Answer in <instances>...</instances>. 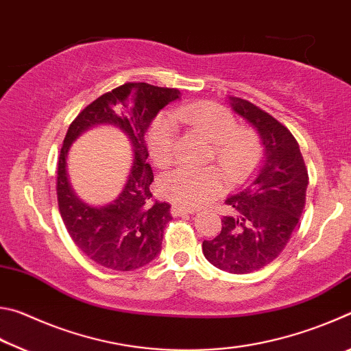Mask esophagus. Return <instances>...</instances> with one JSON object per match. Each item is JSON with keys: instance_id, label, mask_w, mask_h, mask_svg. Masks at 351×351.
I'll list each match as a JSON object with an SVG mask.
<instances>
[{"instance_id": "1", "label": "esophagus", "mask_w": 351, "mask_h": 351, "mask_svg": "<svg viewBox=\"0 0 351 351\" xmlns=\"http://www.w3.org/2000/svg\"><path fill=\"white\" fill-rule=\"evenodd\" d=\"M171 215L173 217H182V215H190V213H195L197 210L193 209V207H182V206H176L173 204L171 206Z\"/></svg>"}]
</instances>
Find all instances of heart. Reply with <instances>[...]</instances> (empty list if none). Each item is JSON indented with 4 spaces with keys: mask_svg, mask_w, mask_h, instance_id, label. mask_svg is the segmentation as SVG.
Returning <instances> with one entry per match:
<instances>
[{
    "mask_svg": "<svg viewBox=\"0 0 351 351\" xmlns=\"http://www.w3.org/2000/svg\"><path fill=\"white\" fill-rule=\"evenodd\" d=\"M176 122L187 123L212 142L210 158L230 181L246 180L257 167L263 148L252 130L240 128L228 108L212 102H195L176 106L153 119L147 133L152 161L162 167L173 159L178 138ZM224 189V176L217 167L195 170L180 167L161 176L158 190L161 197L184 207H199L212 201Z\"/></svg>",
    "mask_w": 351,
    "mask_h": 351,
    "instance_id": "b5f03b06",
    "label": "heart"
}]
</instances>
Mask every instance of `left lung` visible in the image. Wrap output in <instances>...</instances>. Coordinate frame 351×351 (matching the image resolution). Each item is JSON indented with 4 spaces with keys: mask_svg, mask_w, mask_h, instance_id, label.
I'll return each mask as SVG.
<instances>
[{
    "mask_svg": "<svg viewBox=\"0 0 351 351\" xmlns=\"http://www.w3.org/2000/svg\"><path fill=\"white\" fill-rule=\"evenodd\" d=\"M230 105L257 128L265 164L226 199L232 215L221 218L215 239L203 241V254L218 269L247 274L269 265L288 245L305 207L308 170L299 144L283 123L245 99L232 97Z\"/></svg>",
    "mask_w": 351,
    "mask_h": 351,
    "instance_id": "1",
    "label": "left lung"
}]
</instances>
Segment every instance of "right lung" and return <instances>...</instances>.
<instances>
[{
	"label": "right lung",
	"mask_w": 351,
	"mask_h": 351,
	"mask_svg": "<svg viewBox=\"0 0 351 351\" xmlns=\"http://www.w3.org/2000/svg\"><path fill=\"white\" fill-rule=\"evenodd\" d=\"M180 94L176 88L123 83L85 106L64 136L57 162L58 210L74 245L104 268L138 269L161 251L164 228L171 219L170 204L152 199L153 171L147 164L145 132L159 110L180 99ZM99 123H111L129 136L135 162L118 199L97 208L83 204L73 195L67 182L66 154L77 135Z\"/></svg>",
	"instance_id": "add662e5"
}]
</instances>
